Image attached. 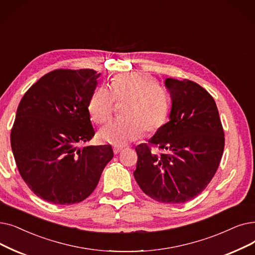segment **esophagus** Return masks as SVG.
Returning <instances> with one entry per match:
<instances>
[{"label":"esophagus","instance_id":"esophagus-1","mask_svg":"<svg viewBox=\"0 0 255 255\" xmlns=\"http://www.w3.org/2000/svg\"><path fill=\"white\" fill-rule=\"evenodd\" d=\"M122 150H123V148H120V147H115V148H114V153H115V154H119L120 152H122Z\"/></svg>","mask_w":255,"mask_h":255}]
</instances>
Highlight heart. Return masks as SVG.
<instances>
[{"label":"heart","mask_w":255,"mask_h":255,"mask_svg":"<svg viewBox=\"0 0 255 255\" xmlns=\"http://www.w3.org/2000/svg\"><path fill=\"white\" fill-rule=\"evenodd\" d=\"M116 102L126 103L121 109L123 118L105 125L99 138L114 146H125L142 134L159 130L168 120L170 96L165 87L146 73L119 74L109 84L98 87L88 102L92 120L102 125L112 118Z\"/></svg>","instance_id":"1"}]
</instances>
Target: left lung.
<instances>
[{"label":"left lung","mask_w":255,"mask_h":255,"mask_svg":"<svg viewBox=\"0 0 255 255\" xmlns=\"http://www.w3.org/2000/svg\"><path fill=\"white\" fill-rule=\"evenodd\" d=\"M172 109L170 121L140 143L133 175L155 201L184 203L203 192L222 158L225 137L214 98L198 83L167 78ZM162 153H154L150 146Z\"/></svg>","instance_id":"8db88e82"}]
</instances>
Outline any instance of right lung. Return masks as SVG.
Wrapping results in <instances>:
<instances>
[{
  "label": "right lung",
  "instance_id": "right-lung-1",
  "mask_svg": "<svg viewBox=\"0 0 255 255\" xmlns=\"http://www.w3.org/2000/svg\"><path fill=\"white\" fill-rule=\"evenodd\" d=\"M99 76L91 69L54 70L33 84L18 104L11 148L21 178L47 202L83 201L114 157L110 145L79 147L95 135L88 102Z\"/></svg>",
  "mask_w": 255,
  "mask_h": 255
}]
</instances>
